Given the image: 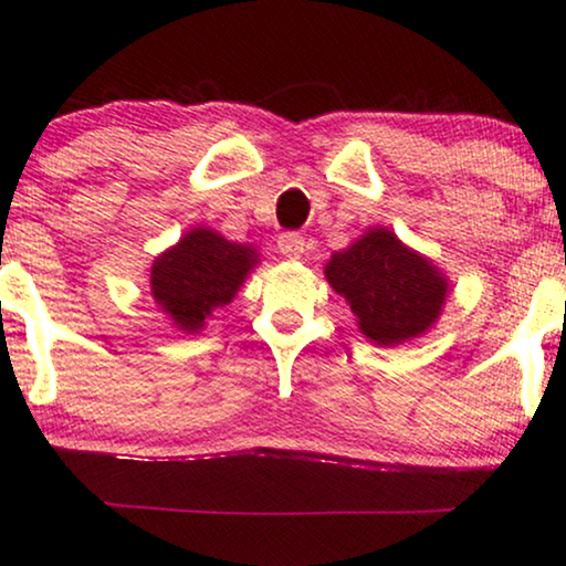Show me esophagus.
Wrapping results in <instances>:
<instances>
[{
    "instance_id": "esophagus-1",
    "label": "esophagus",
    "mask_w": 566,
    "mask_h": 566,
    "mask_svg": "<svg viewBox=\"0 0 566 566\" xmlns=\"http://www.w3.org/2000/svg\"><path fill=\"white\" fill-rule=\"evenodd\" d=\"M276 248L284 259H303L307 245H305V238L300 232H284V234H279Z\"/></svg>"
}]
</instances>
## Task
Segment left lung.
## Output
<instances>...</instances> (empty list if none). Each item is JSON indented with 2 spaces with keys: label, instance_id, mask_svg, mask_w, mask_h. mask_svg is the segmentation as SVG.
<instances>
[{
  "label": "left lung",
  "instance_id": "1",
  "mask_svg": "<svg viewBox=\"0 0 566 566\" xmlns=\"http://www.w3.org/2000/svg\"><path fill=\"white\" fill-rule=\"evenodd\" d=\"M326 282L347 300L357 328L378 347L418 339L439 321L449 279L386 227H370L328 259Z\"/></svg>",
  "mask_w": 566,
  "mask_h": 566
}]
</instances>
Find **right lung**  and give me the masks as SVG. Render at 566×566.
Listing matches in <instances>:
<instances>
[{
    "mask_svg": "<svg viewBox=\"0 0 566 566\" xmlns=\"http://www.w3.org/2000/svg\"><path fill=\"white\" fill-rule=\"evenodd\" d=\"M255 266L259 250L253 245L227 240L209 227H192L177 245L156 255L148 287L171 324L198 334L217 307L232 303Z\"/></svg>",
    "mask_w": 566,
    "mask_h": 566,
    "instance_id": "1",
    "label": "right lung"
}]
</instances>
